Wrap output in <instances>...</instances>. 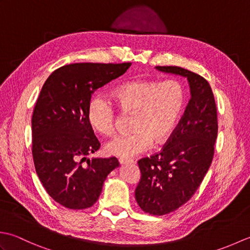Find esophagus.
Returning a JSON list of instances; mask_svg holds the SVG:
<instances>
[{
  "label": "esophagus",
  "instance_id": "1",
  "mask_svg": "<svg viewBox=\"0 0 250 250\" xmlns=\"http://www.w3.org/2000/svg\"><path fill=\"white\" fill-rule=\"evenodd\" d=\"M133 160L132 159H126V158H119V163L120 164H128V163H132Z\"/></svg>",
  "mask_w": 250,
  "mask_h": 250
}]
</instances>
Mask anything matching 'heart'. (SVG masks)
I'll return each mask as SVG.
<instances>
[{"instance_id":"1","label":"heart","mask_w":250,"mask_h":250,"mask_svg":"<svg viewBox=\"0 0 250 250\" xmlns=\"http://www.w3.org/2000/svg\"><path fill=\"white\" fill-rule=\"evenodd\" d=\"M113 97L118 108L132 114L128 134L114 137L105 146L111 156L131 158L156 145L164 144L176 129L186 103V91L177 81L136 79L119 84ZM88 120L94 130L111 135L116 130V109L104 97H93L88 104Z\"/></svg>"}]
</instances>
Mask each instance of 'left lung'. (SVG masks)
Returning a JSON list of instances; mask_svg holds the SVG:
<instances>
[{
  "mask_svg": "<svg viewBox=\"0 0 250 250\" xmlns=\"http://www.w3.org/2000/svg\"><path fill=\"white\" fill-rule=\"evenodd\" d=\"M159 71L187 77L191 99L162 150L140 159L141 179L135 199L150 215L172 213L192 198L213 161L218 134L217 108L208 82L179 66Z\"/></svg>",
  "mask_w": 250,
  "mask_h": 250,
  "instance_id": "1",
  "label": "left lung"
}]
</instances>
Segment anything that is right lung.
Masks as SVG:
<instances>
[{
    "label": "right lung",
    "mask_w": 250,
    "mask_h": 250,
    "mask_svg": "<svg viewBox=\"0 0 250 250\" xmlns=\"http://www.w3.org/2000/svg\"><path fill=\"white\" fill-rule=\"evenodd\" d=\"M130 66V62L73 63L52 72L41 90L32 115L34 167L47 193L66 208L91 207L107 175L119 167L115 157L86 159L101 146L87 110L95 90Z\"/></svg>",
    "instance_id": "obj_1"
}]
</instances>
